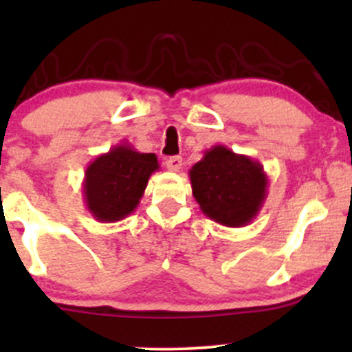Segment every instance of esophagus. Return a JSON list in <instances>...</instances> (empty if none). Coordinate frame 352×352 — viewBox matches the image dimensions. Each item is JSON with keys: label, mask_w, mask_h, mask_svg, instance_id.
Wrapping results in <instances>:
<instances>
[{"label": "esophagus", "mask_w": 352, "mask_h": 352, "mask_svg": "<svg viewBox=\"0 0 352 352\" xmlns=\"http://www.w3.org/2000/svg\"><path fill=\"white\" fill-rule=\"evenodd\" d=\"M165 165H167V168L170 172H180V168H182V165H184V162H182V157L175 155V157H168Z\"/></svg>", "instance_id": "34e87169"}]
</instances>
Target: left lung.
Instances as JSON below:
<instances>
[{
  "label": "left lung",
  "mask_w": 352,
  "mask_h": 352,
  "mask_svg": "<svg viewBox=\"0 0 352 352\" xmlns=\"http://www.w3.org/2000/svg\"><path fill=\"white\" fill-rule=\"evenodd\" d=\"M192 193L204 215L223 227H245L268 195V175L252 157L213 145L188 172Z\"/></svg>",
  "instance_id": "obj_1"
}]
</instances>
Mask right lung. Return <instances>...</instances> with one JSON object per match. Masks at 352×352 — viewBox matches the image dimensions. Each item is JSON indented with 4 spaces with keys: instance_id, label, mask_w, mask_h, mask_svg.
<instances>
[{
    "instance_id": "add662e5",
    "label": "right lung",
    "mask_w": 352,
    "mask_h": 352,
    "mask_svg": "<svg viewBox=\"0 0 352 352\" xmlns=\"http://www.w3.org/2000/svg\"><path fill=\"white\" fill-rule=\"evenodd\" d=\"M155 153L137 152L122 142L87 165L82 193L91 215L100 223L124 220L139 207L148 179L159 170Z\"/></svg>"
}]
</instances>
